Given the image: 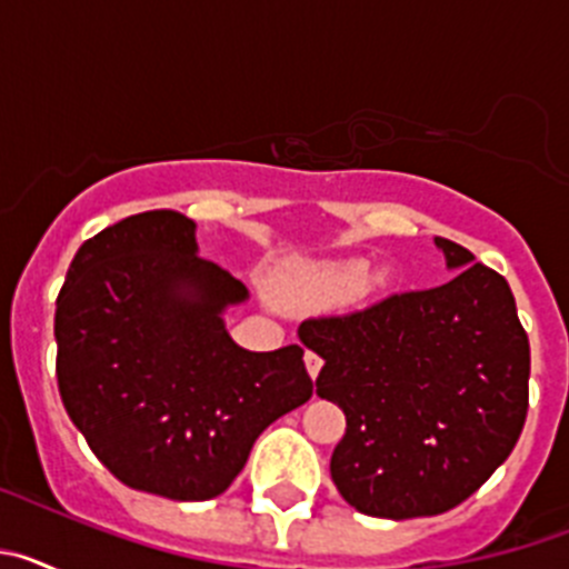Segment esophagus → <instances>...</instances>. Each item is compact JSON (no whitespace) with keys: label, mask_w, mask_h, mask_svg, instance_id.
Returning a JSON list of instances; mask_svg holds the SVG:
<instances>
[{"label":"esophagus","mask_w":569,"mask_h":569,"mask_svg":"<svg viewBox=\"0 0 569 569\" xmlns=\"http://www.w3.org/2000/svg\"><path fill=\"white\" fill-rule=\"evenodd\" d=\"M321 365H325V361H321L319 353H313V350H308V353H305V367H308L310 379H316V376H319Z\"/></svg>","instance_id":"1"}]
</instances>
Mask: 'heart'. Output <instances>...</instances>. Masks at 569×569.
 I'll use <instances>...</instances> for the list:
<instances>
[{
    "label": "heart",
    "instance_id": "1",
    "mask_svg": "<svg viewBox=\"0 0 569 569\" xmlns=\"http://www.w3.org/2000/svg\"><path fill=\"white\" fill-rule=\"evenodd\" d=\"M365 261H330L316 268H299L284 279V288L301 305H333L359 293L367 281Z\"/></svg>",
    "mask_w": 569,
    "mask_h": 569
}]
</instances>
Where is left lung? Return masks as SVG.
<instances>
[{
  "label": "left lung",
  "instance_id": "1",
  "mask_svg": "<svg viewBox=\"0 0 569 569\" xmlns=\"http://www.w3.org/2000/svg\"><path fill=\"white\" fill-rule=\"evenodd\" d=\"M436 244L459 270L450 281L299 328L325 359L316 393L347 419L333 485L376 519L453 510L512 453L527 419L530 341L510 284L456 241Z\"/></svg>",
  "mask_w": 569,
  "mask_h": 569
}]
</instances>
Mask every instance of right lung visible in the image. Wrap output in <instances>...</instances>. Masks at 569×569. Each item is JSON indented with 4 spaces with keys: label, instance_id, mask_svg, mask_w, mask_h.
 I'll return each instance as SVG.
<instances>
[{
    "label": "right lung",
    "instance_id": "obj_1",
    "mask_svg": "<svg viewBox=\"0 0 569 569\" xmlns=\"http://www.w3.org/2000/svg\"><path fill=\"white\" fill-rule=\"evenodd\" d=\"M196 250L176 210L110 224L70 261L53 325L70 421L122 485L173 501L228 490L261 430L313 396L299 345L230 339L222 310L248 288Z\"/></svg>",
    "mask_w": 569,
    "mask_h": 569
}]
</instances>
